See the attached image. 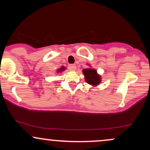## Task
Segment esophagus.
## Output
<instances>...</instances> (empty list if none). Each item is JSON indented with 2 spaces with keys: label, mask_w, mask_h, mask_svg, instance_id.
Segmentation results:
<instances>
[{
  "label": "esophagus",
  "mask_w": 150,
  "mask_h": 150,
  "mask_svg": "<svg viewBox=\"0 0 150 150\" xmlns=\"http://www.w3.org/2000/svg\"><path fill=\"white\" fill-rule=\"evenodd\" d=\"M68 69L70 70H73L74 71L75 69H76V65L75 64H70V65H68Z\"/></svg>",
  "instance_id": "34e87169"
}]
</instances>
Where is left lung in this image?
<instances>
[{"instance_id":"1","label":"left lung","mask_w":150,"mask_h":150,"mask_svg":"<svg viewBox=\"0 0 150 150\" xmlns=\"http://www.w3.org/2000/svg\"><path fill=\"white\" fill-rule=\"evenodd\" d=\"M83 73L85 76V80L87 83L92 85H97L100 82V77L94 69H84Z\"/></svg>"}]
</instances>
